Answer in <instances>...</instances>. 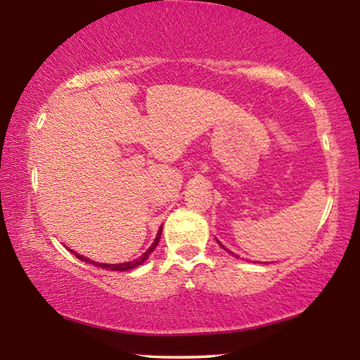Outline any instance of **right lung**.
Here are the masks:
<instances>
[{
  "mask_svg": "<svg viewBox=\"0 0 360 360\" xmlns=\"http://www.w3.org/2000/svg\"><path fill=\"white\" fill-rule=\"evenodd\" d=\"M160 234H162V228L159 229V234H157V238H155V240H154V244L150 245L149 249L146 250L144 254L141 255L139 259H136V260H131V262H124V264H100V262H93V260H90V259H85L83 257V255H80V254H75L78 259L80 260H83V262H86V264H95L96 267H101V269H108V270H112V272H115V270H122V272H124V270H131V269H136L137 265H141L142 262H144V260L149 257V254L152 252V250L155 249V245L159 244V240H160ZM73 252V250H72Z\"/></svg>",
  "mask_w": 360,
  "mask_h": 360,
  "instance_id": "add662e5",
  "label": "right lung"
}]
</instances>
